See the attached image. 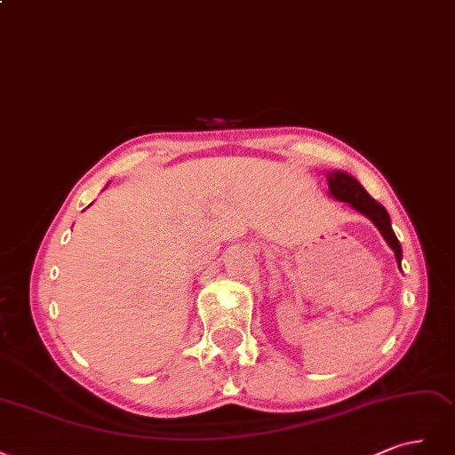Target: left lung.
I'll list each match as a JSON object with an SVG mask.
<instances>
[{"instance_id": "8db88e82", "label": "left lung", "mask_w": 455, "mask_h": 455, "mask_svg": "<svg viewBox=\"0 0 455 455\" xmlns=\"http://www.w3.org/2000/svg\"><path fill=\"white\" fill-rule=\"evenodd\" d=\"M327 181H329V195L334 200H340L349 204V208H354L355 212L363 213L364 217H369L371 221L374 223V227L382 234L384 240L387 242V245L393 249L395 259H397L399 267L403 260V249L401 243L395 236V232L391 228V219L389 213L386 212V208L382 204L376 202L369 193H366L364 187L346 172L334 170L327 173Z\"/></svg>"}]
</instances>
